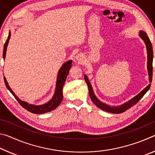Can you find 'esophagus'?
<instances>
[{
	"label": "esophagus",
	"instance_id": "34e87169",
	"mask_svg": "<svg viewBox=\"0 0 155 155\" xmlns=\"http://www.w3.org/2000/svg\"><path fill=\"white\" fill-rule=\"evenodd\" d=\"M84 59H85V58H84V56L83 55V54H78L77 56H76V58H75V61L76 63H78V64H83V61H84Z\"/></svg>",
	"mask_w": 155,
	"mask_h": 155
}]
</instances>
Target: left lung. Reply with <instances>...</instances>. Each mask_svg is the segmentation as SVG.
<instances>
[{
    "instance_id": "left-lung-1",
    "label": "left lung",
    "mask_w": 155,
    "mask_h": 155,
    "mask_svg": "<svg viewBox=\"0 0 155 155\" xmlns=\"http://www.w3.org/2000/svg\"><path fill=\"white\" fill-rule=\"evenodd\" d=\"M139 36L141 38V40L143 41L145 43L147 50V57H148V61H147V68H148V77H149V82H152V79H153V46H152V44L150 42V40H149L147 34L143 31H140V34ZM84 78H85V81L87 85L88 86L89 90V94H90V96L91 101L93 103L96 104L97 107L99 109H101L103 111H105L109 113H112V114H122V113L127 111V109L130 108L131 107L137 104L140 100L142 98V97L145 95V94L149 90L151 84L150 83L149 85L145 87L143 90L139 93L137 96L133 97L129 101L126 102L124 104H121V105L118 106H111L109 104H107L106 103H104L103 102L100 101V100L96 96L95 94L94 93V90L91 86V83L89 81L86 75H84Z\"/></svg>"
}]
</instances>
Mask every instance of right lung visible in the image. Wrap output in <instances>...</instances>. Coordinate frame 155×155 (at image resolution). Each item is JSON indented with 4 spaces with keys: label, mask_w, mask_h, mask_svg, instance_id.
Here are the masks:
<instances>
[{
    "label": "right lung",
    "mask_w": 155,
    "mask_h": 155,
    "mask_svg": "<svg viewBox=\"0 0 155 155\" xmlns=\"http://www.w3.org/2000/svg\"><path fill=\"white\" fill-rule=\"evenodd\" d=\"M10 37H11V33H9L8 38L6 42L5 43L4 48H3V59L5 60V57H6V52H7V48L8 46L9 41ZM72 60H69L66 62H65L64 64L61 65V67L60 68V69L58 72V74H57V82H56V86H55V90H54V93L53 94V96L52 97V98L48 102L44 103L43 104H40V105H35V104H29L27 102L23 101L22 100H20L18 97L15 95L14 91H12L11 87H9L8 83L6 80V78L4 77V81L6 85L7 88L10 91L15 98L18 101L21 106L24 107L25 109H27V111H30L33 114H45L47 112H50L56 109L58 107L60 103H61L63 100V87H64L65 80H66L67 76L69 74L70 69L72 67Z\"/></svg>",
    "instance_id": "right-lung-1"
}]
</instances>
